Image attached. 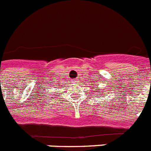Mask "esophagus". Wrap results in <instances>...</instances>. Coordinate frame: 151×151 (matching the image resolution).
Instances as JSON below:
<instances>
[{
    "instance_id": "obj_1",
    "label": "esophagus",
    "mask_w": 151,
    "mask_h": 151,
    "mask_svg": "<svg viewBox=\"0 0 151 151\" xmlns=\"http://www.w3.org/2000/svg\"><path fill=\"white\" fill-rule=\"evenodd\" d=\"M73 82H74V83H78V79H75V80H73Z\"/></svg>"
}]
</instances>
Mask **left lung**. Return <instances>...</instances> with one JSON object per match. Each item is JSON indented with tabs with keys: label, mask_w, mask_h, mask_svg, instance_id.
Listing matches in <instances>:
<instances>
[{
	"label": "left lung",
	"mask_w": 151,
	"mask_h": 151,
	"mask_svg": "<svg viewBox=\"0 0 151 151\" xmlns=\"http://www.w3.org/2000/svg\"><path fill=\"white\" fill-rule=\"evenodd\" d=\"M98 94H100V93H98Z\"/></svg>",
	"instance_id": "1"
}]
</instances>
